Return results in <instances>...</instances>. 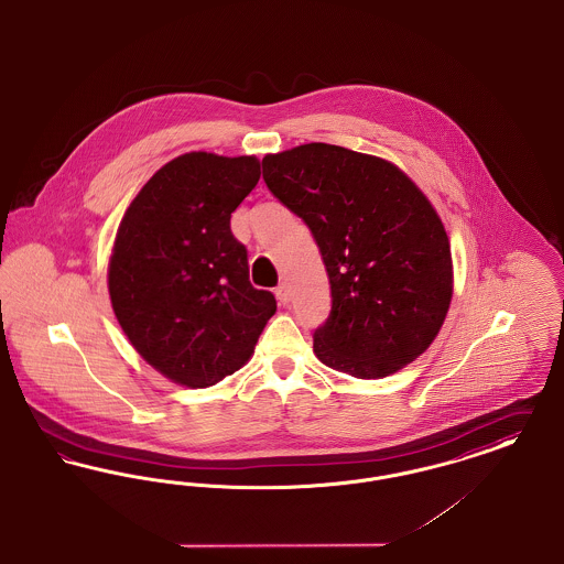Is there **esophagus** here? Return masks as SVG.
Segmentation results:
<instances>
[{"mask_svg": "<svg viewBox=\"0 0 564 564\" xmlns=\"http://www.w3.org/2000/svg\"><path fill=\"white\" fill-rule=\"evenodd\" d=\"M274 294H276V300H279L281 304H288V302H290V288H288L285 283H281V285L274 290Z\"/></svg>", "mask_w": 564, "mask_h": 564, "instance_id": "obj_1", "label": "esophagus"}]
</instances>
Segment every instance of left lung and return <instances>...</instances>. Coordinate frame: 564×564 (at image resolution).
Here are the masks:
<instances>
[{
	"label": "left lung",
	"instance_id": "8db88e82",
	"mask_svg": "<svg viewBox=\"0 0 564 564\" xmlns=\"http://www.w3.org/2000/svg\"><path fill=\"white\" fill-rule=\"evenodd\" d=\"M262 170L272 196L308 226L330 279L315 356L358 379L422 356L445 322L454 274L449 238L420 187L381 158L326 142L265 155Z\"/></svg>",
	"mask_w": 564,
	"mask_h": 564
}]
</instances>
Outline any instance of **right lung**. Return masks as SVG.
Listing matches in <instances>:
<instances>
[{"mask_svg": "<svg viewBox=\"0 0 564 564\" xmlns=\"http://www.w3.org/2000/svg\"><path fill=\"white\" fill-rule=\"evenodd\" d=\"M260 181L253 155L185 153L160 167L117 230L108 292L133 349L174 383L208 388L245 365L276 311L249 281L230 217Z\"/></svg>", "mask_w": 564, "mask_h": 564, "instance_id": "1", "label": "right lung"}]
</instances>
